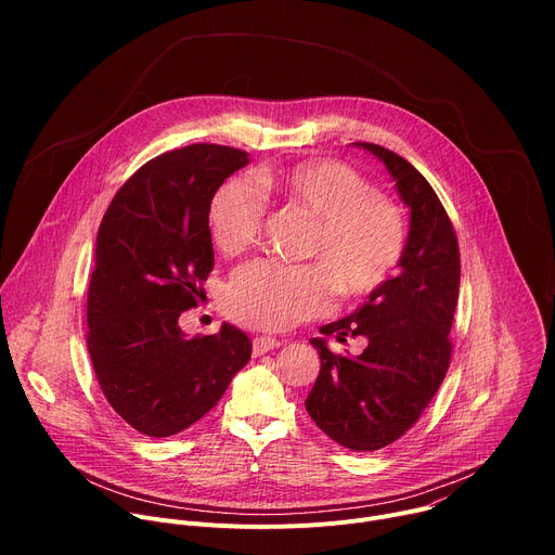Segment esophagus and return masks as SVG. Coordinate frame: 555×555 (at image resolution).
I'll list each match as a JSON object with an SVG mask.
<instances>
[{
	"label": "esophagus",
	"instance_id": "obj_1",
	"mask_svg": "<svg viewBox=\"0 0 555 555\" xmlns=\"http://www.w3.org/2000/svg\"><path fill=\"white\" fill-rule=\"evenodd\" d=\"M281 347V340L279 338H272V336H259L253 340V353L255 356H263L268 351H274Z\"/></svg>",
	"mask_w": 555,
	"mask_h": 555
}]
</instances>
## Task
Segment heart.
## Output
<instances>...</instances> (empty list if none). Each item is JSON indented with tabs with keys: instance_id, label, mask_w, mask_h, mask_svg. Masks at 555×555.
<instances>
[{
	"instance_id": "1",
	"label": "heart",
	"mask_w": 555,
	"mask_h": 555,
	"mask_svg": "<svg viewBox=\"0 0 555 555\" xmlns=\"http://www.w3.org/2000/svg\"><path fill=\"white\" fill-rule=\"evenodd\" d=\"M268 199L298 208L315 219L305 257L311 263L285 266L255 261L236 270L225 289L232 321L253 330L279 332L327 313L336 294L362 300L382 289L402 263L406 217L392 197L353 167L332 160H307L263 169L255 186L228 180L210 197L208 232L225 257H242L261 240Z\"/></svg>"
}]
</instances>
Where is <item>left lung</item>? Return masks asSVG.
<instances>
[{
	"mask_svg": "<svg viewBox=\"0 0 555 555\" xmlns=\"http://www.w3.org/2000/svg\"><path fill=\"white\" fill-rule=\"evenodd\" d=\"M356 144L377 155L398 182L411 232L402 272L347 319L321 327L343 345L364 338L366 349L349 358L332 353L323 338L309 340L319 349L321 373L305 409L336 443L373 452L415 426L448 373L461 261L454 225L428 180L398 153Z\"/></svg>",
	"mask_w": 555,
	"mask_h": 555,
	"instance_id": "left-lung-1",
	"label": "left lung"
}]
</instances>
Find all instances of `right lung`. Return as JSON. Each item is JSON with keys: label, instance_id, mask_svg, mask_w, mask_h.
<instances>
[{"label": "right lung", "instance_id": "obj_1", "mask_svg": "<svg viewBox=\"0 0 555 555\" xmlns=\"http://www.w3.org/2000/svg\"><path fill=\"white\" fill-rule=\"evenodd\" d=\"M246 165V151L223 144L167 151L118 189L101 221L88 351L109 406L146 437L193 426L250 360L242 330L223 323L219 334L186 338L178 325L215 266L210 197Z\"/></svg>", "mask_w": 555, "mask_h": 555}]
</instances>
